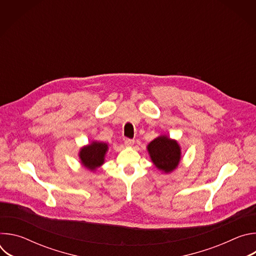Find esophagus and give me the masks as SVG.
Instances as JSON below:
<instances>
[{
    "label": "esophagus",
    "mask_w": 256,
    "mask_h": 256,
    "mask_svg": "<svg viewBox=\"0 0 256 256\" xmlns=\"http://www.w3.org/2000/svg\"><path fill=\"white\" fill-rule=\"evenodd\" d=\"M134 144V140H132V138H126L124 140V144L128 146V147H132Z\"/></svg>",
    "instance_id": "34e87169"
}]
</instances>
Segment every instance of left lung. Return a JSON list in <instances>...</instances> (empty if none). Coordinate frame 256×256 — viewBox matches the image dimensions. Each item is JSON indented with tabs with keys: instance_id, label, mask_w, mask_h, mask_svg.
<instances>
[{
	"instance_id": "obj_1",
	"label": "left lung",
	"mask_w": 256,
	"mask_h": 256,
	"mask_svg": "<svg viewBox=\"0 0 256 256\" xmlns=\"http://www.w3.org/2000/svg\"><path fill=\"white\" fill-rule=\"evenodd\" d=\"M148 152L154 165L165 173L176 169L181 159L180 146L167 136H160L148 144Z\"/></svg>"
}]
</instances>
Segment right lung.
<instances>
[{
    "label": "right lung",
    "instance_id": "obj_1",
    "mask_svg": "<svg viewBox=\"0 0 256 256\" xmlns=\"http://www.w3.org/2000/svg\"><path fill=\"white\" fill-rule=\"evenodd\" d=\"M108 150V144L102 142H92L85 146L79 153L81 163L87 169L94 171L104 163L105 155Z\"/></svg>",
    "mask_w": 256,
    "mask_h": 256
}]
</instances>
